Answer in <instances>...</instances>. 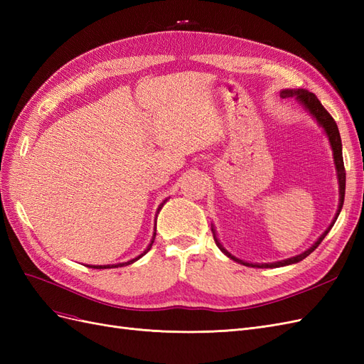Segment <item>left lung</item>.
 I'll return each instance as SVG.
<instances>
[{
	"label": "left lung",
	"mask_w": 364,
	"mask_h": 364,
	"mask_svg": "<svg viewBox=\"0 0 364 364\" xmlns=\"http://www.w3.org/2000/svg\"><path fill=\"white\" fill-rule=\"evenodd\" d=\"M281 97L285 98V97H296L297 102H301L308 111H310V114L317 119V123L321 124L326 135L329 138V142H331V147H333V151H334V162H336V168H337V176H338V185H340V203H338V209H337V214H336V218L333 220V223L329 225V228L325 230V232L321 235V238H318L316 243L305 250L304 253H301V255H296L293 258H289V259H284V261H278V262H270V264H249V262H245L241 261L235 257L230 255V253L218 243V240L214 234V229H213V235H214V240H215V245L218 246V249L222 250L225 255H228L230 259H234L240 264H245V266H252V267H259V269H267V267H281V266H289V264H294V262H299L302 261L304 258H306L310 253L322 243V240L326 237V234L331 230V228L334 226L336 220L341 211V206H343V200H345V186H346V171H345V164H343V155H341V139H340V134H338V127L336 124L334 118L329 115V112L326 111V109L322 106V103L318 102V98L313 94V92H308L305 90H287V91H282L281 92Z\"/></svg>",
	"instance_id": "left-lung-1"
}]
</instances>
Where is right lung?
<instances>
[{"instance_id": "obj_1", "label": "right lung", "mask_w": 364, "mask_h": 364, "mask_svg": "<svg viewBox=\"0 0 364 364\" xmlns=\"http://www.w3.org/2000/svg\"><path fill=\"white\" fill-rule=\"evenodd\" d=\"M164 205V203H162ZM161 205V206H162ZM161 206H159V209H161ZM156 230V229H155ZM155 237H156V232L155 234H153V238H151V243L149 245V247L144 250V252H142L141 253V255L138 257V258H135V259H130V261H127V262H123V264H115V266H87V267H92V269H112V267H118V266H129V264H132V262H135L136 259H139L142 255H146V253L150 250V247H151V245H153V240H155Z\"/></svg>"}]
</instances>
